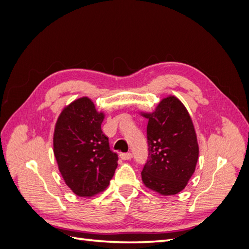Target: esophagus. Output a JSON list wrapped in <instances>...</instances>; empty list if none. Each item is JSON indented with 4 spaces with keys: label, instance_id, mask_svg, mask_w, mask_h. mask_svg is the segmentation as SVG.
I'll list each match as a JSON object with an SVG mask.
<instances>
[{
    "label": "esophagus",
    "instance_id": "obj_1",
    "mask_svg": "<svg viewBox=\"0 0 249 249\" xmlns=\"http://www.w3.org/2000/svg\"><path fill=\"white\" fill-rule=\"evenodd\" d=\"M120 158H122L123 160H131L133 158L132 153H124V154H120Z\"/></svg>",
    "mask_w": 249,
    "mask_h": 249
}]
</instances>
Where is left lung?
<instances>
[{"instance_id": "obj_1", "label": "left lung", "mask_w": 249, "mask_h": 249, "mask_svg": "<svg viewBox=\"0 0 249 249\" xmlns=\"http://www.w3.org/2000/svg\"><path fill=\"white\" fill-rule=\"evenodd\" d=\"M140 114L148 119V161L141 172L142 182L163 196L178 194L193 176L199 155L189 112L177 96L168 95L153 112Z\"/></svg>"}]
</instances>
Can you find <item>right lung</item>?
Segmentation results:
<instances>
[{
	"label": "right lung",
	"mask_w": 249,
	"mask_h": 249,
	"mask_svg": "<svg viewBox=\"0 0 249 249\" xmlns=\"http://www.w3.org/2000/svg\"><path fill=\"white\" fill-rule=\"evenodd\" d=\"M105 113L82 96L67 105L55 124L53 150L67 187L81 197H92L109 186L118 157L101 124Z\"/></svg>",
	"instance_id": "obj_1"
}]
</instances>
